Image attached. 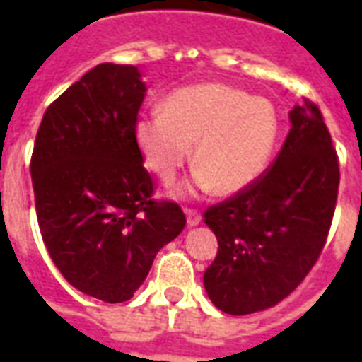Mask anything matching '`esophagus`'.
I'll return each mask as SVG.
<instances>
[{"label": "esophagus", "instance_id": "34e87169", "mask_svg": "<svg viewBox=\"0 0 362 362\" xmlns=\"http://www.w3.org/2000/svg\"><path fill=\"white\" fill-rule=\"evenodd\" d=\"M186 216H187V226L193 227L197 226L199 221H201V212L197 209H186Z\"/></svg>", "mask_w": 362, "mask_h": 362}]
</instances>
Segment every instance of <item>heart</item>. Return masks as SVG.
<instances>
[{
    "label": "heart",
    "instance_id": "heart-1",
    "mask_svg": "<svg viewBox=\"0 0 362 362\" xmlns=\"http://www.w3.org/2000/svg\"><path fill=\"white\" fill-rule=\"evenodd\" d=\"M135 139L142 159L165 184L175 180L193 146V186L233 195L263 175L280 139V116L269 99L223 82L176 88L161 112L141 116Z\"/></svg>",
    "mask_w": 362,
    "mask_h": 362
}]
</instances>
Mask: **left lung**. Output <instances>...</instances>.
<instances>
[{"instance_id":"obj_1","label":"left lung","mask_w":362,"mask_h":362,"mask_svg":"<svg viewBox=\"0 0 362 362\" xmlns=\"http://www.w3.org/2000/svg\"><path fill=\"white\" fill-rule=\"evenodd\" d=\"M270 167L203 212L218 238L204 270L210 300L246 315L289 297L320 259L337 209L340 167L320 107L304 98Z\"/></svg>"}]
</instances>
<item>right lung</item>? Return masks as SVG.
Masks as SVG:
<instances>
[{
	"label": "right lung",
	"mask_w": 362,
	"mask_h": 362,
	"mask_svg": "<svg viewBox=\"0 0 362 362\" xmlns=\"http://www.w3.org/2000/svg\"><path fill=\"white\" fill-rule=\"evenodd\" d=\"M146 84L133 65L101 64L45 110L30 170L48 255L78 291L133 297L186 216L153 197L135 124Z\"/></svg>",
	"instance_id": "obj_1"
}]
</instances>
